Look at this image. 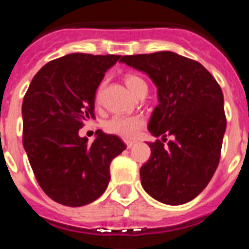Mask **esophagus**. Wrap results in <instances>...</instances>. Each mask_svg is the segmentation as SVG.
Listing matches in <instances>:
<instances>
[{
	"mask_svg": "<svg viewBox=\"0 0 249 249\" xmlns=\"http://www.w3.org/2000/svg\"><path fill=\"white\" fill-rule=\"evenodd\" d=\"M125 143H126V147H127V148H131L132 146L135 145V141H129V140H126V141H125Z\"/></svg>",
	"mask_w": 249,
	"mask_h": 249,
	"instance_id": "1",
	"label": "esophagus"
}]
</instances>
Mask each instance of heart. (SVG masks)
I'll return each instance as SVG.
<instances>
[{"instance_id": "1", "label": "heart", "mask_w": 249, "mask_h": 249, "mask_svg": "<svg viewBox=\"0 0 249 249\" xmlns=\"http://www.w3.org/2000/svg\"><path fill=\"white\" fill-rule=\"evenodd\" d=\"M125 85L130 92L135 96V93L142 86H146L145 81L136 75H126L124 78ZM143 119L141 117H127V115H117L106 122L104 127L108 132L124 139H132L138 135L139 130L142 127Z\"/></svg>"}]
</instances>
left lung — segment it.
Wrapping results in <instances>:
<instances>
[{
	"instance_id": "left-lung-1",
	"label": "left lung",
	"mask_w": 249,
	"mask_h": 249,
	"mask_svg": "<svg viewBox=\"0 0 249 249\" xmlns=\"http://www.w3.org/2000/svg\"><path fill=\"white\" fill-rule=\"evenodd\" d=\"M119 62L152 80L159 104L148 131L162 140L173 138L167 145L147 142L151 157L140 169L141 185L167 205L193 200L205 189L220 161L226 118L219 83L198 61L172 51L126 55Z\"/></svg>"
}]
</instances>
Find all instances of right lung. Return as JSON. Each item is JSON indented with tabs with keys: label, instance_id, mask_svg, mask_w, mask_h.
Instances as JSON below:
<instances>
[{
	"label": "right lung",
	"instance_id": "add662e5",
	"mask_svg": "<svg viewBox=\"0 0 249 249\" xmlns=\"http://www.w3.org/2000/svg\"><path fill=\"white\" fill-rule=\"evenodd\" d=\"M120 55L69 54L44 65L22 104L23 147L49 198L65 206L98 199L110 180L109 166L126 148L117 135L96 131L88 143L78 130L94 118L96 90Z\"/></svg>",
	"mask_w": 249,
	"mask_h": 249
}]
</instances>
